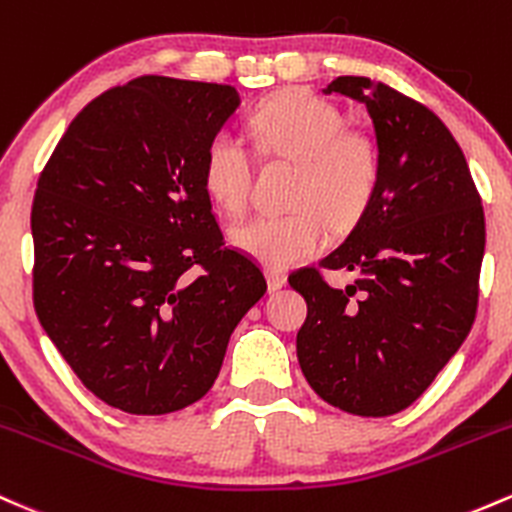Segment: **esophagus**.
<instances>
[{
  "instance_id": "obj_1",
  "label": "esophagus",
  "mask_w": 512,
  "mask_h": 512,
  "mask_svg": "<svg viewBox=\"0 0 512 512\" xmlns=\"http://www.w3.org/2000/svg\"><path fill=\"white\" fill-rule=\"evenodd\" d=\"M267 286H269V291L282 289V286H286V274L274 272V269H267Z\"/></svg>"
}]
</instances>
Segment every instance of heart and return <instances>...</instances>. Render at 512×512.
I'll return each instance as SVG.
<instances>
[{
	"instance_id": "heart-1",
	"label": "heart",
	"mask_w": 512,
	"mask_h": 512,
	"mask_svg": "<svg viewBox=\"0 0 512 512\" xmlns=\"http://www.w3.org/2000/svg\"><path fill=\"white\" fill-rule=\"evenodd\" d=\"M250 133L269 162L296 165L291 213H260L230 230V243L269 269L313 257L335 230L355 228L372 206L381 179L374 140L347 131L338 106L303 89L272 97L252 111ZM206 192L226 213L245 211L255 184V162L245 140L218 131L201 160Z\"/></svg>"
}]
</instances>
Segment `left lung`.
Segmentation results:
<instances>
[{"label": "left lung", "instance_id": "left-lung-1", "mask_svg": "<svg viewBox=\"0 0 512 512\" xmlns=\"http://www.w3.org/2000/svg\"><path fill=\"white\" fill-rule=\"evenodd\" d=\"M325 92L367 106L381 179L345 243L291 272L289 284L308 303L296 355L323 401L384 418L423 396L474 325L484 206L435 111L369 77H338ZM323 268L355 271L358 282L333 290Z\"/></svg>", "mask_w": 512, "mask_h": 512}]
</instances>
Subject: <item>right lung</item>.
Here are the masks:
<instances>
[{"mask_svg": "<svg viewBox=\"0 0 512 512\" xmlns=\"http://www.w3.org/2000/svg\"><path fill=\"white\" fill-rule=\"evenodd\" d=\"M238 104L230 84L136 77L84 106L38 177L36 316L82 384L123 413L199 401L267 291L226 245L201 179L206 143Z\"/></svg>", "mask_w": 512, "mask_h": 512, "instance_id": "right-lung-1", "label": "right lung"}]
</instances>
